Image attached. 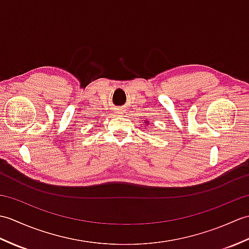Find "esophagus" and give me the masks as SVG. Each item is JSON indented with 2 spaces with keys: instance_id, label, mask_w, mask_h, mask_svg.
Returning a JSON list of instances; mask_svg holds the SVG:
<instances>
[{
  "instance_id": "1",
  "label": "esophagus",
  "mask_w": 249,
  "mask_h": 249,
  "mask_svg": "<svg viewBox=\"0 0 249 249\" xmlns=\"http://www.w3.org/2000/svg\"><path fill=\"white\" fill-rule=\"evenodd\" d=\"M114 112H115V113H118V114H122V113H123V111H122L121 109H115V110H114Z\"/></svg>"
}]
</instances>
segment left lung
Segmentation results:
<instances>
[{"instance_id": "obj_1", "label": "left lung", "mask_w": 249, "mask_h": 249, "mask_svg": "<svg viewBox=\"0 0 249 249\" xmlns=\"http://www.w3.org/2000/svg\"><path fill=\"white\" fill-rule=\"evenodd\" d=\"M144 123H145V125H149V124H150V123H149V121H145Z\"/></svg>"}]
</instances>
